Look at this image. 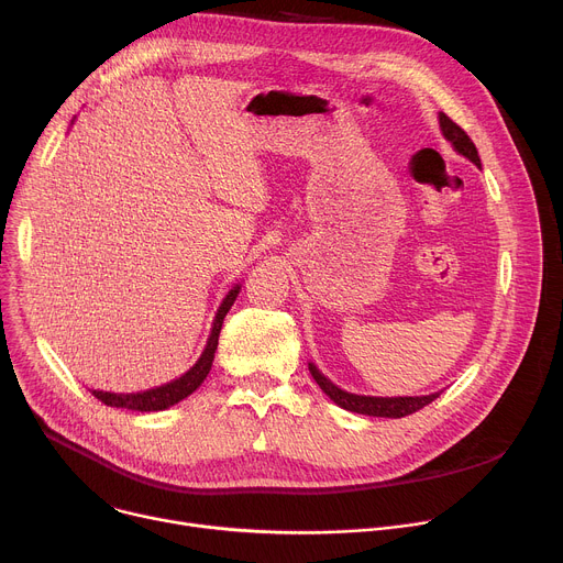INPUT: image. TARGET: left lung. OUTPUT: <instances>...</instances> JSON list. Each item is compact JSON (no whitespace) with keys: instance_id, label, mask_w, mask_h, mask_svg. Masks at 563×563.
Instances as JSON below:
<instances>
[{"instance_id":"8db88e82","label":"left lung","mask_w":563,"mask_h":563,"mask_svg":"<svg viewBox=\"0 0 563 563\" xmlns=\"http://www.w3.org/2000/svg\"><path fill=\"white\" fill-rule=\"evenodd\" d=\"M439 124H441V134L445 136V141L454 147L456 154L465 156L467 161H472L478 169H481V158L476 152V145L470 141V136L459 128L454 120H450L443 111L439 113ZM308 371L313 380L320 385V389L342 409L353 411V413H364V416H378V418H402L409 416L418 409H422L424 405H429L431 400H435L441 396V391L429 394V396H362V394H351L346 389H340L335 383H331L324 373L313 364L308 362Z\"/></svg>"}]
</instances>
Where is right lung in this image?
I'll use <instances>...</instances> for the list:
<instances>
[{"instance_id":"add662e5","label":"right lung","mask_w":563,"mask_h":563,"mask_svg":"<svg viewBox=\"0 0 563 563\" xmlns=\"http://www.w3.org/2000/svg\"><path fill=\"white\" fill-rule=\"evenodd\" d=\"M74 124V120H71ZM241 290V284H234L228 295L223 297V301L219 303L214 320H212V329L206 342L203 353L199 355V360L187 368L183 376L161 385V387H152L145 391H134V394H113V391H102V389H89L100 402H104L107 407H115V409H132V411H163L169 409L174 405H178L180 400H185L190 394H195L203 380L208 378V373L212 368V360L217 353V344H219V333L223 327V318L228 316V310L232 308L236 295Z\"/></svg>"}]
</instances>
